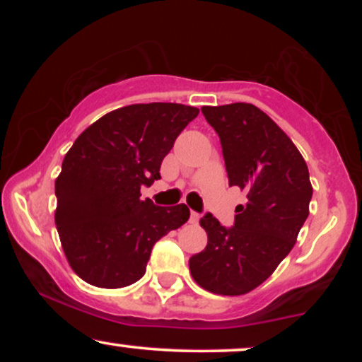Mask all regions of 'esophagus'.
I'll return each instance as SVG.
<instances>
[{"label":"esophagus","mask_w":362,"mask_h":362,"mask_svg":"<svg viewBox=\"0 0 362 362\" xmlns=\"http://www.w3.org/2000/svg\"><path fill=\"white\" fill-rule=\"evenodd\" d=\"M199 214H197V212H194V211H191V216H189V222L191 224H197V222H199Z\"/></svg>","instance_id":"esophagus-1"}]
</instances>
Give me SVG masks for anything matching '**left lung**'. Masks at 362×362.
<instances>
[{"label": "left lung", "mask_w": 362, "mask_h": 362, "mask_svg": "<svg viewBox=\"0 0 362 362\" xmlns=\"http://www.w3.org/2000/svg\"><path fill=\"white\" fill-rule=\"evenodd\" d=\"M221 138L230 186L247 192L230 229L206 214L199 224L207 245L189 259L192 279L216 295L257 288L293 249L310 214L308 166L288 135L252 103L202 107Z\"/></svg>", "instance_id": "8db88e82"}]
</instances>
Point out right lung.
Instances as JSON below:
<instances>
[{
	"mask_svg": "<svg viewBox=\"0 0 362 362\" xmlns=\"http://www.w3.org/2000/svg\"><path fill=\"white\" fill-rule=\"evenodd\" d=\"M199 108L133 103L86 128L56 180V226L72 270L98 288L140 280L156 240L189 219L186 204L160 207L141 199V186L160 180V166Z\"/></svg>",
	"mask_w": 362,
	"mask_h": 362,
	"instance_id": "right-lung-1",
	"label": "right lung"
}]
</instances>
